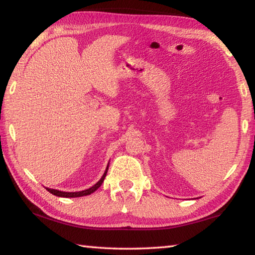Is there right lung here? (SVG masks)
<instances>
[{"label":"right lung","mask_w":255,"mask_h":255,"mask_svg":"<svg viewBox=\"0 0 255 255\" xmlns=\"http://www.w3.org/2000/svg\"><path fill=\"white\" fill-rule=\"evenodd\" d=\"M108 169H109V163H108L107 165V169L105 171V173H103V175L101 176V179L98 181V182L92 185L91 188L86 189V190H83V191H76V192H65V191H59V190H56V189H49V188H46L47 190L50 193H53L54 196H57V197H63V198H77V197H83V196H89L91 195V193H93L96 190L100 187V185L102 184L103 180H105L106 175H107V172H108Z\"/></svg>","instance_id":"obj_1"}]
</instances>
